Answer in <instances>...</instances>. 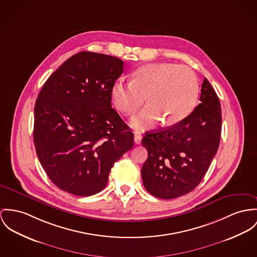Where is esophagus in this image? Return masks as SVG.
<instances>
[{"label": "esophagus", "instance_id": "obj_1", "mask_svg": "<svg viewBox=\"0 0 257 257\" xmlns=\"http://www.w3.org/2000/svg\"><path fill=\"white\" fill-rule=\"evenodd\" d=\"M142 136L140 135V134H135V136H134V142H135V144H141V142H142Z\"/></svg>", "mask_w": 257, "mask_h": 257}]
</instances>
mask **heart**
<instances>
[{
	"label": "heart",
	"instance_id": "obj_1",
	"mask_svg": "<svg viewBox=\"0 0 257 257\" xmlns=\"http://www.w3.org/2000/svg\"><path fill=\"white\" fill-rule=\"evenodd\" d=\"M199 85L196 73L175 63H149L135 70L132 81L116 80L111 98L119 111L130 115L149 104L131 120L132 126L144 131L162 120L173 125L189 116L198 101Z\"/></svg>",
	"mask_w": 257,
	"mask_h": 257
}]
</instances>
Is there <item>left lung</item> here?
Wrapping results in <instances>:
<instances>
[{
    "mask_svg": "<svg viewBox=\"0 0 257 257\" xmlns=\"http://www.w3.org/2000/svg\"><path fill=\"white\" fill-rule=\"evenodd\" d=\"M200 103L173 126L148 132L142 145L148 158L142 167L146 190L163 199L192 192L217 153L221 136V107L217 95L204 78Z\"/></svg>",
    "mask_w": 257,
    "mask_h": 257,
    "instance_id": "1",
    "label": "left lung"
}]
</instances>
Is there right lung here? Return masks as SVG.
<instances>
[{"label": "right lung", "mask_w": 257, "mask_h": 257, "mask_svg": "<svg viewBox=\"0 0 257 257\" xmlns=\"http://www.w3.org/2000/svg\"><path fill=\"white\" fill-rule=\"evenodd\" d=\"M115 57L80 52L48 78L34 108L40 163L62 191L89 197L102 191L134 134L111 107V87L123 72Z\"/></svg>", "instance_id": "add662e5"}]
</instances>
